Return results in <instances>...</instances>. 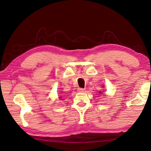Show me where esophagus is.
<instances>
[{
  "label": "esophagus",
  "mask_w": 151,
  "mask_h": 151,
  "mask_svg": "<svg viewBox=\"0 0 151 151\" xmlns=\"http://www.w3.org/2000/svg\"><path fill=\"white\" fill-rule=\"evenodd\" d=\"M86 91L85 88H78V92H79V93H85Z\"/></svg>",
  "instance_id": "esophagus-1"
}]
</instances>
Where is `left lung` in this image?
I'll use <instances>...</instances> for the list:
<instances>
[{"mask_svg":"<svg viewBox=\"0 0 151 151\" xmlns=\"http://www.w3.org/2000/svg\"><path fill=\"white\" fill-rule=\"evenodd\" d=\"M99 93H101V92H99Z\"/></svg>","mask_w":151,"mask_h":151,"instance_id":"obj_1","label":"left lung"}]
</instances>
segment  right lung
I'll return each mask as SVG.
<instances>
[{"label":"right lung","mask_w":151,"mask_h":151,"mask_svg":"<svg viewBox=\"0 0 151 151\" xmlns=\"http://www.w3.org/2000/svg\"><path fill=\"white\" fill-rule=\"evenodd\" d=\"M60 98H61V96H60Z\"/></svg>","instance_id":"obj_1"}]
</instances>
